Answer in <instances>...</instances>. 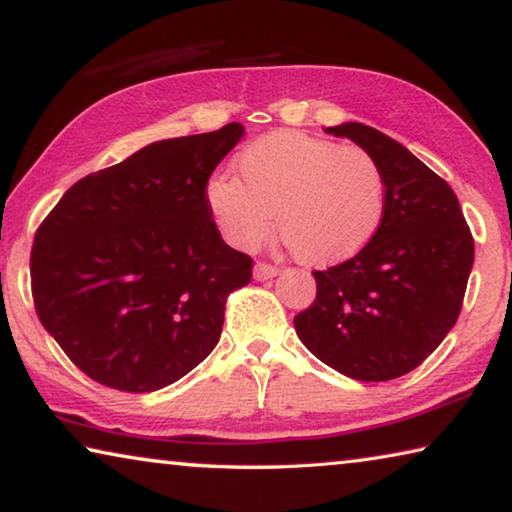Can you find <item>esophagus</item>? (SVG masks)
<instances>
[{
	"label": "esophagus",
	"mask_w": 512,
	"mask_h": 512,
	"mask_svg": "<svg viewBox=\"0 0 512 512\" xmlns=\"http://www.w3.org/2000/svg\"><path fill=\"white\" fill-rule=\"evenodd\" d=\"M275 275H280V268L271 266V264L259 262V264H255V268H253V277H255V280H259V282L271 280V277H275Z\"/></svg>",
	"instance_id": "esophagus-1"
}]
</instances>
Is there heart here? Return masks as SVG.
<instances>
[{"label": "heart", "mask_w": 512, "mask_h": 512, "mask_svg": "<svg viewBox=\"0 0 512 512\" xmlns=\"http://www.w3.org/2000/svg\"><path fill=\"white\" fill-rule=\"evenodd\" d=\"M205 196L232 246H262L275 214L277 232L309 266H332L361 253L386 210L384 173L368 151L300 131L250 142L235 158V178H212Z\"/></svg>", "instance_id": "heart-1"}]
</instances>
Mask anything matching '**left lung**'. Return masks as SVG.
I'll return each instance as SVG.
<instances>
[{"label":"left lung","mask_w":512,"mask_h":512,"mask_svg":"<svg viewBox=\"0 0 512 512\" xmlns=\"http://www.w3.org/2000/svg\"><path fill=\"white\" fill-rule=\"evenodd\" d=\"M325 133L377 160L386 210L361 253L314 271L316 300L293 325L329 368L388 381L418 368L456 325L474 264L472 232L452 187L393 137L359 121Z\"/></svg>","instance_id":"8db88e82"}]
</instances>
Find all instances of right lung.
<instances>
[{
  "label": "right lung",
  "instance_id": "add662e5",
  "mask_svg": "<svg viewBox=\"0 0 512 512\" xmlns=\"http://www.w3.org/2000/svg\"><path fill=\"white\" fill-rule=\"evenodd\" d=\"M244 133L153 142L69 187L42 221L38 318L99 384L160 391L219 343L225 298L250 282L253 259L221 239L205 187Z\"/></svg>",
  "mask_w": 512,
  "mask_h": 512
}]
</instances>
